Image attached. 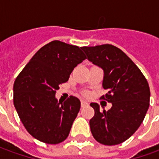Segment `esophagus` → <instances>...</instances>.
<instances>
[{
	"instance_id": "obj_1",
	"label": "esophagus",
	"mask_w": 159,
	"mask_h": 159,
	"mask_svg": "<svg viewBox=\"0 0 159 159\" xmlns=\"http://www.w3.org/2000/svg\"><path fill=\"white\" fill-rule=\"evenodd\" d=\"M88 105H89L88 102H84V101H81V107H86L88 106Z\"/></svg>"
}]
</instances>
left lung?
Instances as JSON below:
<instances>
[{"mask_svg":"<svg viewBox=\"0 0 159 159\" xmlns=\"http://www.w3.org/2000/svg\"><path fill=\"white\" fill-rule=\"evenodd\" d=\"M87 59L104 72L102 87L107 93L101 97L112 107L101 111L91 102L95 115L91 131L99 143L113 146L129 139L140 127L149 107L150 89L137 66L123 51L109 44L81 47Z\"/></svg>","mask_w":159,"mask_h":159,"instance_id":"8db88e82","label":"left lung"}]
</instances>
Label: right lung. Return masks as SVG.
<instances>
[{"label":"right lung","mask_w":159,"mask_h":159,"mask_svg":"<svg viewBox=\"0 0 159 159\" xmlns=\"http://www.w3.org/2000/svg\"><path fill=\"white\" fill-rule=\"evenodd\" d=\"M85 58L79 46L53 40L33 56L16 78L13 103L33 137L47 144H58L68 136L80 101L71 96L62 103L56 98V91Z\"/></svg>","instance_id":"add662e5"}]
</instances>
